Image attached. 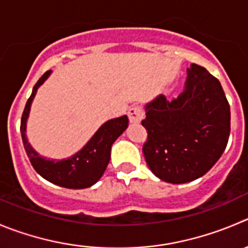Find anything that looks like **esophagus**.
Here are the masks:
<instances>
[{"label": "esophagus", "mask_w": 248, "mask_h": 248, "mask_svg": "<svg viewBox=\"0 0 248 248\" xmlns=\"http://www.w3.org/2000/svg\"><path fill=\"white\" fill-rule=\"evenodd\" d=\"M143 118V109L140 106H133L129 109V120L134 124H139Z\"/></svg>", "instance_id": "esophagus-1"}]
</instances>
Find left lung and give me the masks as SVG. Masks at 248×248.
Here are the masks:
<instances>
[{"instance_id":"8db88e82","label":"left lung","mask_w":248,"mask_h":248,"mask_svg":"<svg viewBox=\"0 0 248 248\" xmlns=\"http://www.w3.org/2000/svg\"><path fill=\"white\" fill-rule=\"evenodd\" d=\"M184 93L158 96L146 106L142 152L153 174L170 184L203 176L217 163L230 135V106L220 82L191 64Z\"/></svg>"}]
</instances>
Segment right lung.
Returning <instances> with one entry per match:
<instances>
[{"label": "right lung", "instance_id": "obj_1", "mask_svg": "<svg viewBox=\"0 0 248 248\" xmlns=\"http://www.w3.org/2000/svg\"><path fill=\"white\" fill-rule=\"evenodd\" d=\"M51 70H47L35 84L31 96L25 105L20 120V133L25 152L35 170L49 183L67 188H86L100 180L110 159V147L113 142L128 128L129 119L126 115L106 122L91 140L73 157L62 161H53L39 155L35 152L25 135L27 119L29 117L30 106L40 85L48 78Z\"/></svg>", "mask_w": 248, "mask_h": 248}]
</instances>
